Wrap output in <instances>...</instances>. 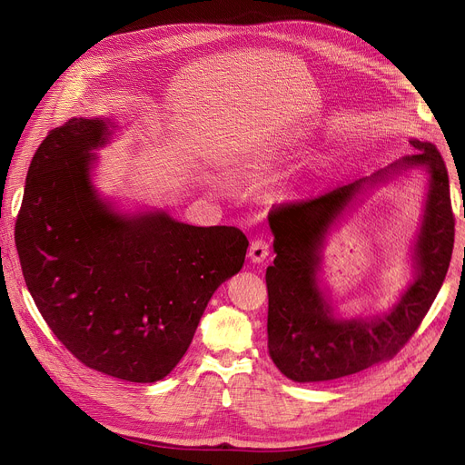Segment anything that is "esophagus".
Wrapping results in <instances>:
<instances>
[{"mask_svg": "<svg viewBox=\"0 0 465 465\" xmlns=\"http://www.w3.org/2000/svg\"><path fill=\"white\" fill-rule=\"evenodd\" d=\"M267 256H270V242H267L265 239H254L251 242V249H249V258L254 262V263H260L263 262Z\"/></svg>", "mask_w": 465, "mask_h": 465, "instance_id": "obj_1", "label": "esophagus"}]
</instances>
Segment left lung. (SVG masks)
<instances>
[{"label":"left lung","mask_w":465,"mask_h":465,"mask_svg":"<svg viewBox=\"0 0 465 465\" xmlns=\"http://www.w3.org/2000/svg\"><path fill=\"white\" fill-rule=\"evenodd\" d=\"M417 153L392 171L424 165L430 193L417 241V281L398 305L377 321H335L316 286L319 249L330 224L368 181L335 186L316 198L273 205L270 228L277 258L267 267V347L282 375L296 382H322L354 375L392 360L414 335L441 288L454 247V213L447 165L431 143L411 141Z\"/></svg>","instance_id":"left-lung-1"}]
</instances>
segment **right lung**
Segmentation results:
<instances>
[{
  "instance_id": "1",
  "label": "right lung",
  "mask_w": 465,
  "mask_h": 465,
  "mask_svg": "<svg viewBox=\"0 0 465 465\" xmlns=\"http://www.w3.org/2000/svg\"><path fill=\"white\" fill-rule=\"evenodd\" d=\"M105 137L95 118L48 132L28 169L15 242L60 343L90 370L154 382L188 351L214 290L245 263L249 239L165 213L114 214L90 184V151Z\"/></svg>"
}]
</instances>
